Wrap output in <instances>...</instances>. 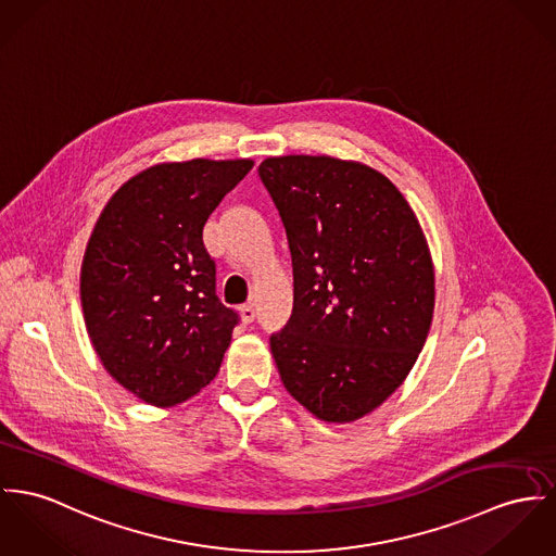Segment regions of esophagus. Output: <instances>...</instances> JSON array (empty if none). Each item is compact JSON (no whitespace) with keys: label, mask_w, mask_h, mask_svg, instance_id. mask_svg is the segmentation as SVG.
<instances>
[{"label":"esophagus","mask_w":556,"mask_h":556,"mask_svg":"<svg viewBox=\"0 0 556 556\" xmlns=\"http://www.w3.org/2000/svg\"><path fill=\"white\" fill-rule=\"evenodd\" d=\"M241 319L245 321V324H252L254 319H256V306L250 302V304H243L241 306Z\"/></svg>","instance_id":"esophagus-1"}]
</instances>
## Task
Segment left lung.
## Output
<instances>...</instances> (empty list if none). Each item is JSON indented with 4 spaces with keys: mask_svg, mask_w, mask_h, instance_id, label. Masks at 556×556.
<instances>
[{
    "mask_svg": "<svg viewBox=\"0 0 556 556\" xmlns=\"http://www.w3.org/2000/svg\"><path fill=\"white\" fill-rule=\"evenodd\" d=\"M257 173L283 219L294 311L270 337L281 383L313 417L353 424L404 383L431 326L426 232L383 173L334 156H268Z\"/></svg>",
    "mask_w": 556,
    "mask_h": 556,
    "instance_id": "8db88e82",
    "label": "left lung"
}]
</instances>
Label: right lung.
I'll list each match as a JSON object with an SVG mask.
<instances>
[{
	"label": "right lung",
	"mask_w": 556,
	"mask_h": 556,
	"mask_svg": "<svg viewBox=\"0 0 556 556\" xmlns=\"http://www.w3.org/2000/svg\"><path fill=\"white\" fill-rule=\"evenodd\" d=\"M252 159L156 163L110 197L86 243L80 300L103 368L169 408L212 383L237 315L215 296L203 228Z\"/></svg>",
	"instance_id": "obj_1"
}]
</instances>
